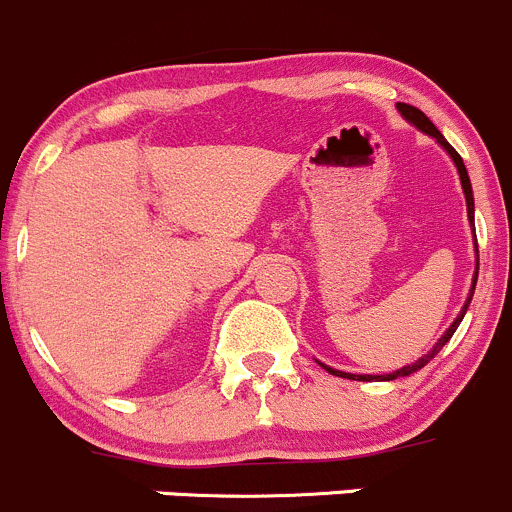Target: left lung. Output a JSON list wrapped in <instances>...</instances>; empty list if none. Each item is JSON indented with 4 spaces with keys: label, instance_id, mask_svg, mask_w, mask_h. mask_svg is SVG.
I'll return each mask as SVG.
<instances>
[{
    "label": "left lung",
    "instance_id": "obj_1",
    "mask_svg": "<svg viewBox=\"0 0 512 512\" xmlns=\"http://www.w3.org/2000/svg\"><path fill=\"white\" fill-rule=\"evenodd\" d=\"M396 108H399V113L401 116L406 118V121L411 123V126H416L418 131L421 133H426V136H431L433 141L438 143V146L443 148V151L448 153V156H451V160H453V165H456V170H458V178H461V188H463V195H466V208H468V223H471V230H473V240H476V205H473V188H471V178H468V170H466V165H463V158L458 156L456 153V148L451 146V143L446 141V138H443V133L438 131L436 126H433L431 121H428V116L423 111H418L416 106H409V103H396ZM473 247H476V255H478V242H473ZM476 282H478V257H476V272H473V285H471V292H468V299L466 302H463V307H461V314H458L456 319H453V324L451 327L446 329V332L441 334V339H438L436 344H433V349L428 354H423L421 359H416L414 364H406V366H401V369H396V371H391V374H349V371H339V369H332V366H327V364H322V361H319V364H322V369H327L329 374H334V376H342V379H354V381H394V379H399V376H409V374H414V371H418V369H423V366L428 364V361L433 359V356H436L438 352H441L443 347H446V342L448 339L453 337V332H456L458 329V324L463 322V317H466V312H468V304H471V299H473V292H476Z\"/></svg>",
    "mask_w": 512,
    "mask_h": 512
}]
</instances>
